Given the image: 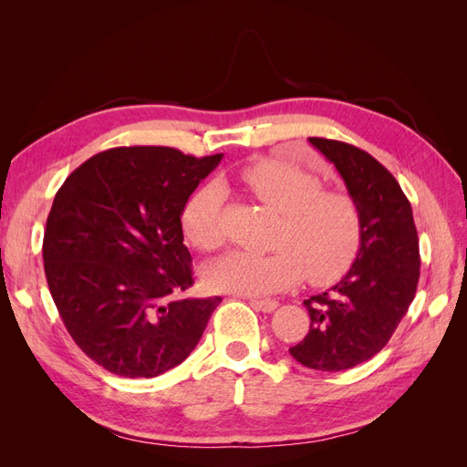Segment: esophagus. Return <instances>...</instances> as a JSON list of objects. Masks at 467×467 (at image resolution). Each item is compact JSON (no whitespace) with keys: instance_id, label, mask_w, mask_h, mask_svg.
I'll use <instances>...</instances> for the list:
<instances>
[{"instance_id":"obj_1","label":"esophagus","mask_w":467,"mask_h":467,"mask_svg":"<svg viewBox=\"0 0 467 467\" xmlns=\"http://www.w3.org/2000/svg\"><path fill=\"white\" fill-rule=\"evenodd\" d=\"M249 304L255 309H261V312H265V314H271L278 307V302H275V300H249Z\"/></svg>"}]
</instances>
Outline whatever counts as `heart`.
Wrapping results in <instances>:
<instances>
[{
    "label": "heart",
    "instance_id": "heart-1",
    "mask_svg": "<svg viewBox=\"0 0 467 467\" xmlns=\"http://www.w3.org/2000/svg\"><path fill=\"white\" fill-rule=\"evenodd\" d=\"M239 179L251 196L282 216L271 253L234 249L206 268L210 288L265 296L296 285L304 275L316 286L331 285L357 261L364 223L348 192L325 191L323 181L280 160L247 163ZM223 191L208 182L196 189L181 214V228L201 251L223 242Z\"/></svg>",
    "mask_w": 467,
    "mask_h": 467
}]
</instances>
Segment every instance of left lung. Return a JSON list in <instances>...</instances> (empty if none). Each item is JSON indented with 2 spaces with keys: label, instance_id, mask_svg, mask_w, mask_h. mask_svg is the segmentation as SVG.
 Here are the masks:
<instances>
[{
  "label": "left lung",
  "instance_id": "1",
  "mask_svg": "<svg viewBox=\"0 0 467 467\" xmlns=\"http://www.w3.org/2000/svg\"><path fill=\"white\" fill-rule=\"evenodd\" d=\"M343 177L362 212L357 261L327 292L304 300L312 323L290 355L306 368L341 372L388 345L411 306L419 282V237L400 182L368 151L327 138H309Z\"/></svg>",
  "mask_w": 467,
  "mask_h": 467
}]
</instances>
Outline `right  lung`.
Masks as SVG:
<instances>
[{
	"mask_svg": "<svg viewBox=\"0 0 467 467\" xmlns=\"http://www.w3.org/2000/svg\"><path fill=\"white\" fill-rule=\"evenodd\" d=\"M222 153L132 146L81 163L56 192L42 259L76 345L105 370L155 378L199 345L222 298H185L191 253L181 214Z\"/></svg>",
	"mask_w": 467,
	"mask_h": 467,
	"instance_id": "add662e5",
	"label": "right lung"
}]
</instances>
